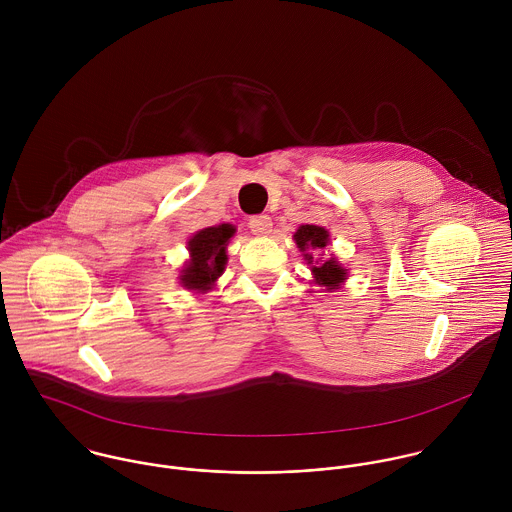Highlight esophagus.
Listing matches in <instances>:
<instances>
[{
  "mask_svg": "<svg viewBox=\"0 0 512 512\" xmlns=\"http://www.w3.org/2000/svg\"><path fill=\"white\" fill-rule=\"evenodd\" d=\"M248 226H250V230H252L254 234L266 236V234L272 232V219H270V215H256V217L250 219Z\"/></svg>",
  "mask_w": 512,
  "mask_h": 512,
  "instance_id": "obj_1",
  "label": "esophagus"
}]
</instances>
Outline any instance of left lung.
Here are the masks:
<instances>
[{"label": "left lung", "mask_w": 512, "mask_h": 512, "mask_svg": "<svg viewBox=\"0 0 512 512\" xmlns=\"http://www.w3.org/2000/svg\"><path fill=\"white\" fill-rule=\"evenodd\" d=\"M293 240L297 244V248L303 252V258L307 260V264H311V272L315 278V284L325 288V292H335L343 286V282L347 280V270L337 262L335 256L327 258V260H313V256L307 250H317V248H325L329 242V232L323 226H315V224H301L297 228V232L293 234Z\"/></svg>", "instance_id": "obj_1"}]
</instances>
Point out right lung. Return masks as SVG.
Masks as SVG:
<instances>
[{
  "label": "right lung",
  "mask_w": 512,
  "mask_h": 512,
  "mask_svg": "<svg viewBox=\"0 0 512 512\" xmlns=\"http://www.w3.org/2000/svg\"><path fill=\"white\" fill-rule=\"evenodd\" d=\"M232 236V224H219L199 230L189 240L191 258L179 274L183 288L197 293H207L215 288V282L226 266V246Z\"/></svg>",
  "instance_id": "1"
}]
</instances>
